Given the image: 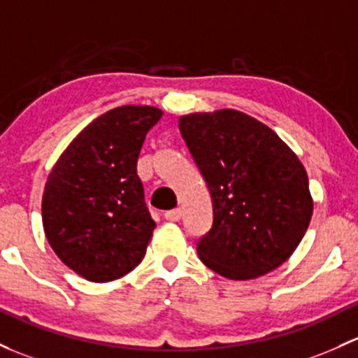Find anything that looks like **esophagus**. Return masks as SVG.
<instances>
[{"mask_svg": "<svg viewBox=\"0 0 358 358\" xmlns=\"http://www.w3.org/2000/svg\"><path fill=\"white\" fill-rule=\"evenodd\" d=\"M164 217H166V221H180V217H182V209L166 210V213H164Z\"/></svg>", "mask_w": 358, "mask_h": 358, "instance_id": "34e87169", "label": "esophagus"}]
</instances>
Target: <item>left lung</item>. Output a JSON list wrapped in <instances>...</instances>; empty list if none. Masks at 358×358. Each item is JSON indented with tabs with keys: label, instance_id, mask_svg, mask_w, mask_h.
Returning <instances> with one entry per match:
<instances>
[{
	"label": "left lung",
	"instance_id": "obj_1",
	"mask_svg": "<svg viewBox=\"0 0 358 358\" xmlns=\"http://www.w3.org/2000/svg\"><path fill=\"white\" fill-rule=\"evenodd\" d=\"M180 131L213 199L201 261L228 280H254L283 264L312 217L307 171L269 127L242 111L180 116Z\"/></svg>",
	"mask_w": 358,
	"mask_h": 358
}]
</instances>
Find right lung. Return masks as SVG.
I'll return each instance as SVG.
<instances>
[{
    "mask_svg": "<svg viewBox=\"0 0 358 358\" xmlns=\"http://www.w3.org/2000/svg\"><path fill=\"white\" fill-rule=\"evenodd\" d=\"M163 116L154 106H120L89 123L59 156L43 194V227L65 266L94 283L125 276L144 259L156 223L137 159Z\"/></svg>",
    "mask_w": 358,
    "mask_h": 358,
    "instance_id": "1",
    "label": "right lung"
}]
</instances>
